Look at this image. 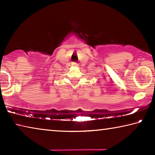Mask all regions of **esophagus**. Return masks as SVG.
I'll list each match as a JSON object with an SVG mask.
<instances>
[{
    "label": "esophagus",
    "mask_w": 155,
    "mask_h": 155,
    "mask_svg": "<svg viewBox=\"0 0 155 155\" xmlns=\"http://www.w3.org/2000/svg\"><path fill=\"white\" fill-rule=\"evenodd\" d=\"M72 65H74V66H78V65L77 63H75V62H72Z\"/></svg>",
    "instance_id": "1"
}]
</instances>
